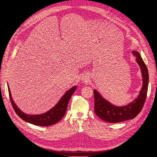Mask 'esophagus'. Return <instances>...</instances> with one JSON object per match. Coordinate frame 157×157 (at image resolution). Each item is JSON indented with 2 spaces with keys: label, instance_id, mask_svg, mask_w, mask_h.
Listing matches in <instances>:
<instances>
[{
  "label": "esophagus",
  "instance_id": "obj_1",
  "mask_svg": "<svg viewBox=\"0 0 157 157\" xmlns=\"http://www.w3.org/2000/svg\"><path fill=\"white\" fill-rule=\"evenodd\" d=\"M82 80H83V81L84 82H88L89 81V77L86 75H83L82 77Z\"/></svg>",
  "mask_w": 157,
  "mask_h": 157
}]
</instances>
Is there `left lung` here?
Instances as JSON below:
<instances>
[{"mask_svg":"<svg viewBox=\"0 0 157 157\" xmlns=\"http://www.w3.org/2000/svg\"><path fill=\"white\" fill-rule=\"evenodd\" d=\"M136 57V61L141 68L143 76V86L140 95L134 101L124 107H116L103 99L96 90H94V112L104 121L118 123L135 118L141 112L146 100L149 84V73L147 66L139 52L132 51Z\"/></svg>","mask_w":157,"mask_h":157,"instance_id":"obj_1","label":"left lung"}]
</instances>
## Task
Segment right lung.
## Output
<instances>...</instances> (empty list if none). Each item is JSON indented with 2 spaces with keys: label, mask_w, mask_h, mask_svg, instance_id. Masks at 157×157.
<instances>
[{
  "label": "right lung",
  "mask_w": 157,
  "mask_h": 157,
  "mask_svg": "<svg viewBox=\"0 0 157 157\" xmlns=\"http://www.w3.org/2000/svg\"><path fill=\"white\" fill-rule=\"evenodd\" d=\"M8 88L12 105L17 115L23 121L29 122L31 124L40 126H48L50 125H53L59 122L63 117L66 111H67L69 99L72 96L76 89H77V86H74L69 90L65 94L64 96L61 98L59 101L53 108L50 109L49 111L42 114V115H29L21 111L16 106L15 103L12 100L9 86H8Z\"/></svg>",
  "instance_id": "add662e5"
}]
</instances>
